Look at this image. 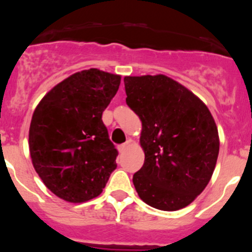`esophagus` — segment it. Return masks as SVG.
<instances>
[{
  "label": "esophagus",
  "mask_w": 252,
  "mask_h": 252,
  "mask_svg": "<svg viewBox=\"0 0 252 252\" xmlns=\"http://www.w3.org/2000/svg\"><path fill=\"white\" fill-rule=\"evenodd\" d=\"M128 144H129V142H128V141H127L126 143H123V144H120V146L118 147V148H119V152H120V153H123V152H125L127 147H128Z\"/></svg>",
  "instance_id": "esophagus-1"
}]
</instances>
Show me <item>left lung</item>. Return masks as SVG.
Returning <instances> with one entry per match:
<instances>
[{"mask_svg": "<svg viewBox=\"0 0 252 252\" xmlns=\"http://www.w3.org/2000/svg\"><path fill=\"white\" fill-rule=\"evenodd\" d=\"M126 104L142 121L144 164L133 174L143 202L161 211L190 205L210 183L219 153L207 106L163 74L125 77Z\"/></svg>", "mask_w": 252, "mask_h": 252, "instance_id": "8db88e82", "label": "left lung"}]
</instances>
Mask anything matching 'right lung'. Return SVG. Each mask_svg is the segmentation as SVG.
<instances>
[{
    "instance_id": "obj_1",
    "label": "right lung",
    "mask_w": 252,
    "mask_h": 252,
    "mask_svg": "<svg viewBox=\"0 0 252 252\" xmlns=\"http://www.w3.org/2000/svg\"><path fill=\"white\" fill-rule=\"evenodd\" d=\"M121 77L96 68L55 86L36 106L29 128L35 171L57 197L78 203L101 193L119 152L101 120Z\"/></svg>"
}]
</instances>
